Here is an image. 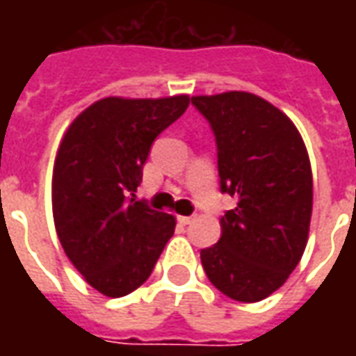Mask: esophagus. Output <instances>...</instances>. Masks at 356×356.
Masks as SVG:
<instances>
[{"mask_svg": "<svg viewBox=\"0 0 356 356\" xmlns=\"http://www.w3.org/2000/svg\"><path fill=\"white\" fill-rule=\"evenodd\" d=\"M177 221L181 225H191L194 221V217L193 216H179Z\"/></svg>", "mask_w": 356, "mask_h": 356, "instance_id": "obj_1", "label": "esophagus"}]
</instances>
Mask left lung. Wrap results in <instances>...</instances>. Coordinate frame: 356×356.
Masks as SVG:
<instances>
[{
  "mask_svg": "<svg viewBox=\"0 0 356 356\" xmlns=\"http://www.w3.org/2000/svg\"><path fill=\"white\" fill-rule=\"evenodd\" d=\"M211 125L221 193L236 208L221 217V238L200 252L209 282L227 298L255 303L298 267L313 213V173L305 143L282 110L246 91L198 95Z\"/></svg>",
  "mask_w": 356,
  "mask_h": 356,
  "instance_id": "8db88e82",
  "label": "left lung"
}]
</instances>
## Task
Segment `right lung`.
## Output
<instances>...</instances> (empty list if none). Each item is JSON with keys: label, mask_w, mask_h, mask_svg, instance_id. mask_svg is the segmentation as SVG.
<instances>
[{"label": "right lung", "mask_w": 356, "mask_h": 356, "mask_svg": "<svg viewBox=\"0 0 356 356\" xmlns=\"http://www.w3.org/2000/svg\"><path fill=\"white\" fill-rule=\"evenodd\" d=\"M188 102V95L106 97L83 110L60 140L51 188L55 229L66 257L106 298L137 290L173 236L175 217L135 193L152 143Z\"/></svg>", "instance_id": "1"}]
</instances>
